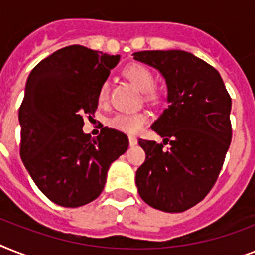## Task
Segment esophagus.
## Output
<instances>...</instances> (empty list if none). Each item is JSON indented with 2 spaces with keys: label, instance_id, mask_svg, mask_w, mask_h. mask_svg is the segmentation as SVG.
<instances>
[{
  "label": "esophagus",
  "instance_id": "esophagus-1",
  "mask_svg": "<svg viewBox=\"0 0 255 255\" xmlns=\"http://www.w3.org/2000/svg\"><path fill=\"white\" fill-rule=\"evenodd\" d=\"M128 140H129V145H131V147H133V145H136V144H137V139H136L135 136L129 135L128 136Z\"/></svg>",
  "mask_w": 255,
  "mask_h": 255
}]
</instances>
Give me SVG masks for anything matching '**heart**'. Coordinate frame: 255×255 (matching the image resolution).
Returning a JSON list of instances; mask_svg holds the SVG:
<instances>
[{"instance_id": "b5f03b06", "label": "heart", "mask_w": 255, "mask_h": 255, "mask_svg": "<svg viewBox=\"0 0 255 255\" xmlns=\"http://www.w3.org/2000/svg\"><path fill=\"white\" fill-rule=\"evenodd\" d=\"M124 75L129 79V81L139 88L140 91L148 92V95L151 94L155 88L156 79L155 75L152 74L149 69L145 66L139 65V63H132L124 69ZM108 94V83H103L99 90V100L104 102L107 99ZM148 120V115L145 112H136V114H116L110 119V126L119 131L128 132V133H136L141 129L145 122Z\"/></svg>"}]
</instances>
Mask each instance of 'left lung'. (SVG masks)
I'll use <instances>...</instances> for the list:
<instances>
[{"mask_svg": "<svg viewBox=\"0 0 255 255\" xmlns=\"http://www.w3.org/2000/svg\"><path fill=\"white\" fill-rule=\"evenodd\" d=\"M167 83V108L151 128L168 150L139 139L145 161L136 170L140 197L155 209L180 213L200 202L217 180L230 141L232 99L217 70L182 50L133 53Z\"/></svg>", "mask_w": 255, "mask_h": 255, "instance_id": "8db88e82", "label": "left lung"}]
</instances>
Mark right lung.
I'll return each mask as SVG.
<instances>
[{
	"mask_svg": "<svg viewBox=\"0 0 255 255\" xmlns=\"http://www.w3.org/2000/svg\"><path fill=\"white\" fill-rule=\"evenodd\" d=\"M120 55L73 45L38 63L26 81L18 120L21 159L46 197L66 208L99 197L108 168L128 148L123 132H83L82 115L98 108L99 90Z\"/></svg>",
	"mask_w": 255,
	"mask_h": 255,
	"instance_id": "right-lung-1",
	"label": "right lung"
}]
</instances>
